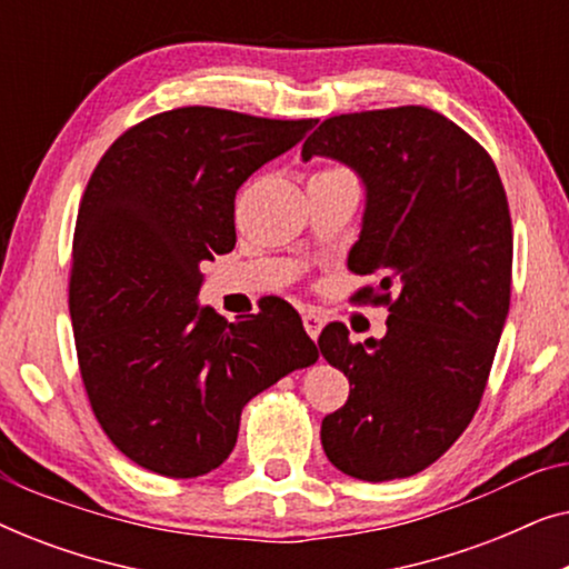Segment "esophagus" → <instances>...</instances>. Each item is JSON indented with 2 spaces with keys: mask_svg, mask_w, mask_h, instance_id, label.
Returning a JSON list of instances; mask_svg holds the SVG:
<instances>
[{
  "mask_svg": "<svg viewBox=\"0 0 569 569\" xmlns=\"http://www.w3.org/2000/svg\"><path fill=\"white\" fill-rule=\"evenodd\" d=\"M302 326H306L310 339H318V333H321V329H323V321L316 313H306L302 316Z\"/></svg>",
  "mask_w": 569,
  "mask_h": 569,
  "instance_id": "1",
  "label": "esophagus"
}]
</instances>
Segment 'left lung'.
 <instances>
[{"label": "left lung", "instance_id": "obj_1", "mask_svg": "<svg viewBox=\"0 0 569 569\" xmlns=\"http://www.w3.org/2000/svg\"><path fill=\"white\" fill-rule=\"evenodd\" d=\"M316 154L360 178L347 267L391 302L383 339L352 345L341 323L318 339L352 386L321 442L349 477L403 479L461 438L485 393L510 310L508 197L485 147L422 106L326 119L302 144V160Z\"/></svg>", "mask_w": 569, "mask_h": 569}]
</instances>
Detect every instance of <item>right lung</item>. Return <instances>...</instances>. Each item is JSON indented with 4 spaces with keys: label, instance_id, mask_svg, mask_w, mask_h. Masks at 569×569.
<instances>
[{
    "label": "right lung",
    "instance_id": "obj_1",
    "mask_svg": "<svg viewBox=\"0 0 569 569\" xmlns=\"http://www.w3.org/2000/svg\"><path fill=\"white\" fill-rule=\"evenodd\" d=\"M313 121L189 106L108 147L74 228L69 316L90 407L123 456L191 479L238 440L240 411L318 360L284 300L228 323L199 306L201 267L236 248V193Z\"/></svg>",
    "mask_w": 569,
    "mask_h": 569
}]
</instances>
